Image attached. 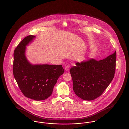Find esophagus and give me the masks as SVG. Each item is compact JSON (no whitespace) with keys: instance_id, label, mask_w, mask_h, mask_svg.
I'll return each instance as SVG.
<instances>
[{"instance_id":"obj_1","label":"esophagus","mask_w":129,"mask_h":129,"mask_svg":"<svg viewBox=\"0 0 129 129\" xmlns=\"http://www.w3.org/2000/svg\"><path fill=\"white\" fill-rule=\"evenodd\" d=\"M70 68V67L69 65H67L65 68V70L66 71H69Z\"/></svg>"}]
</instances>
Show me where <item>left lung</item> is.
<instances>
[{
  "label": "left lung",
  "instance_id": "obj_1",
  "mask_svg": "<svg viewBox=\"0 0 129 129\" xmlns=\"http://www.w3.org/2000/svg\"><path fill=\"white\" fill-rule=\"evenodd\" d=\"M70 72L73 88L80 98L91 101L100 96L114 78L116 66V51L104 59H90L77 62Z\"/></svg>",
  "mask_w": 129,
  "mask_h": 129
}]
</instances>
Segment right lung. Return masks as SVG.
I'll use <instances>...</instances> for the list:
<instances>
[{
    "label": "right lung",
    "mask_w": 129,
    "mask_h": 129,
    "mask_svg": "<svg viewBox=\"0 0 129 129\" xmlns=\"http://www.w3.org/2000/svg\"><path fill=\"white\" fill-rule=\"evenodd\" d=\"M35 36L25 37L14 52L13 74L20 90L27 98L44 100L51 96L57 79L64 73L61 65L32 64L25 55L26 47Z\"/></svg>",
    "instance_id": "add662e5"
}]
</instances>
